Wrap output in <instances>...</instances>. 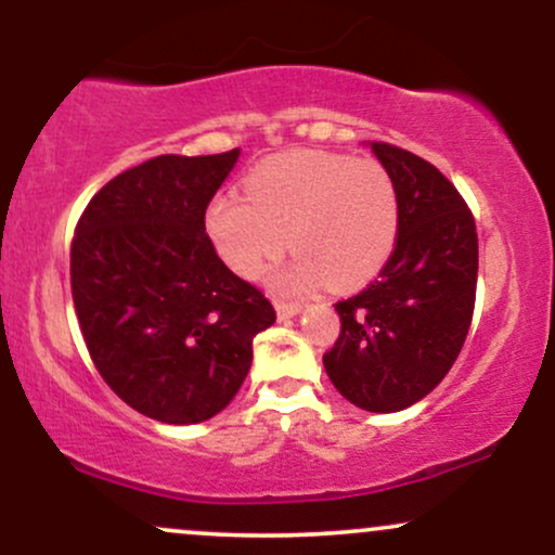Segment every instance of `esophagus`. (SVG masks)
<instances>
[{
	"mask_svg": "<svg viewBox=\"0 0 555 555\" xmlns=\"http://www.w3.org/2000/svg\"><path fill=\"white\" fill-rule=\"evenodd\" d=\"M299 310H302V305H299V302H286V299H276L279 318H292V315H297Z\"/></svg>",
	"mask_w": 555,
	"mask_h": 555,
	"instance_id": "1",
	"label": "esophagus"
}]
</instances>
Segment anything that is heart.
Instances as JSON below:
<instances>
[{
	"mask_svg": "<svg viewBox=\"0 0 555 555\" xmlns=\"http://www.w3.org/2000/svg\"><path fill=\"white\" fill-rule=\"evenodd\" d=\"M245 193L208 203V237L229 269L258 279L282 258L289 234L297 256L273 276L282 292H310L326 279L334 289H358L397 245V188L373 158L289 151L258 164Z\"/></svg>",
	"mask_w": 555,
	"mask_h": 555,
	"instance_id": "heart-1",
	"label": "heart"
}]
</instances>
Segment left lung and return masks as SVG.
<instances>
[{"instance_id": "left-lung-1", "label": "left lung", "mask_w": 555, "mask_h": 555, "mask_svg": "<svg viewBox=\"0 0 555 555\" xmlns=\"http://www.w3.org/2000/svg\"><path fill=\"white\" fill-rule=\"evenodd\" d=\"M371 149L397 188V245L375 282L336 302L341 331L323 365L352 404L399 412L460 358L475 313L477 229L460 190L430 162L384 140Z\"/></svg>"}]
</instances>
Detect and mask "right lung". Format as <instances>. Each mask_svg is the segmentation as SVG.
I'll list each match as a JSON object with an SVG mask.
<instances>
[{
    "label": "right lung",
    "instance_id": "add662e5",
    "mask_svg": "<svg viewBox=\"0 0 555 555\" xmlns=\"http://www.w3.org/2000/svg\"><path fill=\"white\" fill-rule=\"evenodd\" d=\"M240 149L164 154L91 197L69 245L75 315L95 371L125 404L169 425L221 412L276 321L258 286L224 266L206 208Z\"/></svg>",
    "mask_w": 555,
    "mask_h": 555
}]
</instances>
